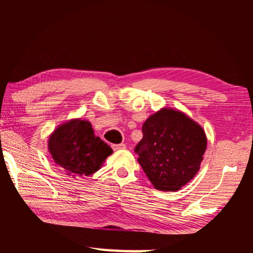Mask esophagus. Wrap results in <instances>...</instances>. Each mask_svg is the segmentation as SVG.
<instances>
[{
    "label": "esophagus",
    "instance_id": "obj_1",
    "mask_svg": "<svg viewBox=\"0 0 253 253\" xmlns=\"http://www.w3.org/2000/svg\"><path fill=\"white\" fill-rule=\"evenodd\" d=\"M126 148V145L125 144H114L113 145V149L114 151H119V149H124Z\"/></svg>",
    "mask_w": 253,
    "mask_h": 253
}]
</instances>
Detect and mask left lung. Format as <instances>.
<instances>
[{
  "label": "left lung",
  "mask_w": 253,
  "mask_h": 253,
  "mask_svg": "<svg viewBox=\"0 0 253 253\" xmlns=\"http://www.w3.org/2000/svg\"><path fill=\"white\" fill-rule=\"evenodd\" d=\"M138 163L154 187L177 191L194 177L207 149L202 127L183 113L162 109L144 123Z\"/></svg>",
  "instance_id": "8db88e82"
}]
</instances>
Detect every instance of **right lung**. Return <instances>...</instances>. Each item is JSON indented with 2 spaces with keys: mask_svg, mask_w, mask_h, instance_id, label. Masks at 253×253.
I'll return each instance as SVG.
<instances>
[{
  "mask_svg": "<svg viewBox=\"0 0 253 253\" xmlns=\"http://www.w3.org/2000/svg\"><path fill=\"white\" fill-rule=\"evenodd\" d=\"M49 152L69 176H88L100 169L113 149L96 137L91 124L81 119L59 126L49 138Z\"/></svg>",
  "mask_w": 253,
  "mask_h": 253,
  "instance_id": "add662e5",
  "label": "right lung"
}]
</instances>
